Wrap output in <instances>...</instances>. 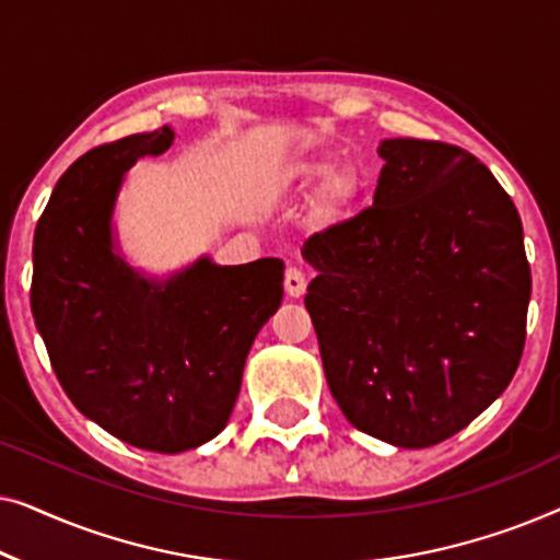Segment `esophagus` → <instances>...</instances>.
Masks as SVG:
<instances>
[{"mask_svg":"<svg viewBox=\"0 0 560 560\" xmlns=\"http://www.w3.org/2000/svg\"><path fill=\"white\" fill-rule=\"evenodd\" d=\"M305 288H308V280H305V275L298 270V267H288V270H285V293L290 298H301V295H305Z\"/></svg>","mask_w":560,"mask_h":560,"instance_id":"esophagus-1","label":"esophagus"}]
</instances>
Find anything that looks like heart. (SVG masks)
I'll use <instances>...</instances> for the list:
<instances>
[{"mask_svg": "<svg viewBox=\"0 0 560 560\" xmlns=\"http://www.w3.org/2000/svg\"><path fill=\"white\" fill-rule=\"evenodd\" d=\"M311 186L308 219L316 226H334L357 209L362 198V175L354 163H331L324 152H301L280 171V188L303 194Z\"/></svg>", "mask_w": 560, "mask_h": 560, "instance_id": "heart-1", "label": "heart"}]
</instances>
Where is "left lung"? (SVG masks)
<instances>
[{
  "mask_svg": "<svg viewBox=\"0 0 560 560\" xmlns=\"http://www.w3.org/2000/svg\"><path fill=\"white\" fill-rule=\"evenodd\" d=\"M377 155L372 209L305 242V308L349 423L425 448L510 385L530 265L515 203L471 152L397 137Z\"/></svg>",
  "mask_w": 560,
  "mask_h": 560,
  "instance_id": "obj_1",
  "label": "left lung"
}]
</instances>
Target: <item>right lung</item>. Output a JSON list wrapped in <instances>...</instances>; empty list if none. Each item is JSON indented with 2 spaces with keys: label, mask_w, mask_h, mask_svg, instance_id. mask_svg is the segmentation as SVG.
Listing matches in <instances>:
<instances>
[{
  "label": "right lung",
  "mask_w": 560,
  "mask_h": 560,
  "mask_svg": "<svg viewBox=\"0 0 560 560\" xmlns=\"http://www.w3.org/2000/svg\"><path fill=\"white\" fill-rule=\"evenodd\" d=\"M175 132L102 144L52 188L33 240V316L71 402L129 446L180 454L224 431L252 341L282 301V259L209 255L144 275L125 259L114 209L129 167Z\"/></svg>",
  "instance_id": "add662e5"
}]
</instances>
